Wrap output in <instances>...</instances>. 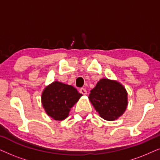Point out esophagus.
Here are the masks:
<instances>
[{
	"instance_id": "1",
	"label": "esophagus",
	"mask_w": 160,
	"mask_h": 160,
	"mask_svg": "<svg viewBox=\"0 0 160 160\" xmlns=\"http://www.w3.org/2000/svg\"><path fill=\"white\" fill-rule=\"evenodd\" d=\"M79 92L82 95H87V90L84 88H81L79 89Z\"/></svg>"
}]
</instances>
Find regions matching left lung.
Returning <instances> with one entry per match:
<instances>
[{
    "label": "left lung",
    "instance_id": "left-lung-1",
    "mask_svg": "<svg viewBox=\"0 0 160 160\" xmlns=\"http://www.w3.org/2000/svg\"><path fill=\"white\" fill-rule=\"evenodd\" d=\"M89 100L100 117L114 121L125 112L128 105V92L116 80L102 78L90 91Z\"/></svg>",
    "mask_w": 160,
    "mask_h": 160
}]
</instances>
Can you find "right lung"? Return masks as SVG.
<instances>
[{"instance_id": "obj_1", "label": "right lung", "mask_w": 160, "mask_h": 160, "mask_svg": "<svg viewBox=\"0 0 160 160\" xmlns=\"http://www.w3.org/2000/svg\"><path fill=\"white\" fill-rule=\"evenodd\" d=\"M82 96L75 87L55 81L43 89L41 103L49 117L62 121L68 117L71 108Z\"/></svg>"}]
</instances>
